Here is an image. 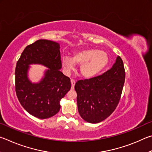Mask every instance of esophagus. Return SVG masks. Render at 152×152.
<instances>
[{
    "label": "esophagus",
    "instance_id": "esophagus-1",
    "mask_svg": "<svg viewBox=\"0 0 152 152\" xmlns=\"http://www.w3.org/2000/svg\"><path fill=\"white\" fill-rule=\"evenodd\" d=\"M71 87L73 88L74 86H75V81L74 79H71Z\"/></svg>",
    "mask_w": 152,
    "mask_h": 152
}]
</instances>
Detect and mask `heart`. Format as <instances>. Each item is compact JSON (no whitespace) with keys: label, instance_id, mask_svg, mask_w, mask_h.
Masks as SVG:
<instances>
[{"label":"heart","instance_id":"b5f03b06","mask_svg":"<svg viewBox=\"0 0 152 152\" xmlns=\"http://www.w3.org/2000/svg\"><path fill=\"white\" fill-rule=\"evenodd\" d=\"M109 63L107 53L97 49H87L75 52L71 58L68 57L62 59V66L66 73H69L75 65H80L79 72L86 79L97 76L104 70Z\"/></svg>","mask_w":152,"mask_h":152}]
</instances>
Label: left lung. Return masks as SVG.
<instances>
[{
  "mask_svg": "<svg viewBox=\"0 0 152 152\" xmlns=\"http://www.w3.org/2000/svg\"><path fill=\"white\" fill-rule=\"evenodd\" d=\"M126 72L121 58L102 75L75 83L79 113L85 121L97 124L108 118L120 100Z\"/></svg>",
  "mask_w": 152,
  "mask_h": 152,
  "instance_id": "1",
  "label": "left lung"
}]
</instances>
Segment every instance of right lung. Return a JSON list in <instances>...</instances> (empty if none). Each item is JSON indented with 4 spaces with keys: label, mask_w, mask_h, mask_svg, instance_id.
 Here are the masks:
<instances>
[{
    "label": "right lung",
    "mask_w": 152,
    "mask_h": 152,
    "mask_svg": "<svg viewBox=\"0 0 152 152\" xmlns=\"http://www.w3.org/2000/svg\"><path fill=\"white\" fill-rule=\"evenodd\" d=\"M57 42L40 39L26 46L15 69V91L23 108L31 115L47 119L60 110V100L71 89L70 79L59 69L62 67ZM31 64H41L49 68L39 84L27 77Z\"/></svg>",
    "instance_id": "obj_1"
}]
</instances>
